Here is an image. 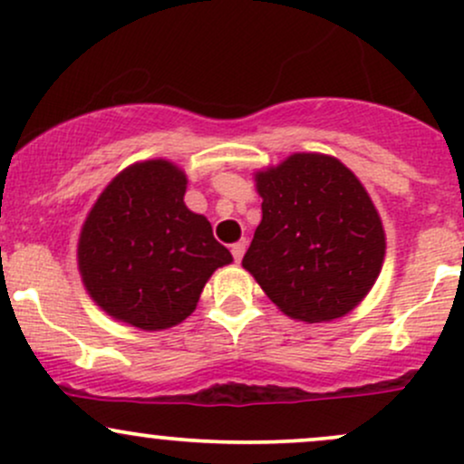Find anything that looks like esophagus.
Masks as SVG:
<instances>
[{
    "mask_svg": "<svg viewBox=\"0 0 464 464\" xmlns=\"http://www.w3.org/2000/svg\"><path fill=\"white\" fill-rule=\"evenodd\" d=\"M244 250H246V242H244V239H239L237 244H233V246H231V255H233V259H236V262H242Z\"/></svg>",
    "mask_w": 464,
    "mask_h": 464,
    "instance_id": "1",
    "label": "esophagus"
}]
</instances>
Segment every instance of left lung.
Returning a JSON list of instances; mask_svg holds the SVG:
<instances>
[{
  "label": "left lung",
  "instance_id": "1",
  "mask_svg": "<svg viewBox=\"0 0 464 464\" xmlns=\"http://www.w3.org/2000/svg\"><path fill=\"white\" fill-rule=\"evenodd\" d=\"M262 222L242 266L281 312L305 323L344 316L369 295L384 262L380 214L353 172L299 152L255 174Z\"/></svg>",
  "mask_w": 464,
  "mask_h": 464
}]
</instances>
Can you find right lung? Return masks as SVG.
<instances>
[{
  "label": "right lung",
  "instance_id": "obj_1",
  "mask_svg": "<svg viewBox=\"0 0 464 464\" xmlns=\"http://www.w3.org/2000/svg\"><path fill=\"white\" fill-rule=\"evenodd\" d=\"M188 177L165 159L135 163L106 185L84 220L78 268L115 321L159 332L189 316L216 268L233 262L209 220L185 207Z\"/></svg>",
  "mask_w": 464,
  "mask_h": 464
}]
</instances>
